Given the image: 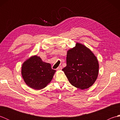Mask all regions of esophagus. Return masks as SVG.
Listing matches in <instances>:
<instances>
[{
  "label": "esophagus",
  "mask_w": 120,
  "mask_h": 120,
  "mask_svg": "<svg viewBox=\"0 0 120 120\" xmlns=\"http://www.w3.org/2000/svg\"><path fill=\"white\" fill-rule=\"evenodd\" d=\"M62 68V66L60 65V66H59V67L57 68V70H61Z\"/></svg>",
  "instance_id": "esophagus-1"
}]
</instances>
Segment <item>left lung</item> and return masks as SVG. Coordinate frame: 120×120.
Returning a JSON list of instances; mask_svg holds the SVG:
<instances>
[{"label": "left lung", "mask_w": 120, "mask_h": 120, "mask_svg": "<svg viewBox=\"0 0 120 120\" xmlns=\"http://www.w3.org/2000/svg\"><path fill=\"white\" fill-rule=\"evenodd\" d=\"M99 64L95 56L80 43L67 52V66L62 69L72 86L84 90L95 82L98 74Z\"/></svg>", "instance_id": "1"}]
</instances>
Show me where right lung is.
Segmentation results:
<instances>
[{"label":"right lung","instance_id":"add662e5","mask_svg":"<svg viewBox=\"0 0 120 120\" xmlns=\"http://www.w3.org/2000/svg\"><path fill=\"white\" fill-rule=\"evenodd\" d=\"M55 72L50 64L43 62L37 56L29 58L22 67V75L25 83L35 90H41L46 86L52 80Z\"/></svg>","mask_w":120,"mask_h":120}]
</instances>
